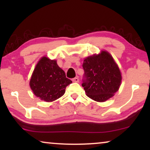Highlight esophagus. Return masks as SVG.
Instances as JSON below:
<instances>
[{
    "mask_svg": "<svg viewBox=\"0 0 150 150\" xmlns=\"http://www.w3.org/2000/svg\"><path fill=\"white\" fill-rule=\"evenodd\" d=\"M72 81L74 82V83H79V79L78 77H76L74 79H72Z\"/></svg>",
    "mask_w": 150,
    "mask_h": 150,
    "instance_id": "obj_1",
    "label": "esophagus"
}]
</instances>
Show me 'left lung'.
<instances>
[{
    "instance_id": "1",
    "label": "left lung",
    "mask_w": 150,
    "mask_h": 150,
    "mask_svg": "<svg viewBox=\"0 0 150 150\" xmlns=\"http://www.w3.org/2000/svg\"><path fill=\"white\" fill-rule=\"evenodd\" d=\"M85 71L82 86L88 97L104 102L119 90L122 75L111 55L106 51L88 57L84 60Z\"/></svg>"
}]
</instances>
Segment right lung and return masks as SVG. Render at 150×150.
<instances>
[{"label":"right lung","mask_w":150,"mask_h":150,"mask_svg":"<svg viewBox=\"0 0 150 150\" xmlns=\"http://www.w3.org/2000/svg\"><path fill=\"white\" fill-rule=\"evenodd\" d=\"M71 83L57 61L43 57L33 72L30 87L37 97L46 102H52L61 98Z\"/></svg>","instance_id":"obj_1"}]
</instances>
